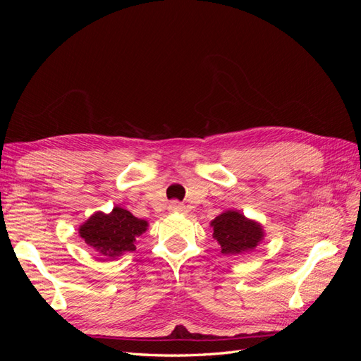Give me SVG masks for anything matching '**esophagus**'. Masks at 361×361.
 I'll list each match as a JSON object with an SVG mask.
<instances>
[{
	"instance_id": "esophagus-1",
	"label": "esophagus",
	"mask_w": 361,
	"mask_h": 361,
	"mask_svg": "<svg viewBox=\"0 0 361 361\" xmlns=\"http://www.w3.org/2000/svg\"><path fill=\"white\" fill-rule=\"evenodd\" d=\"M169 211L170 212H185V206L182 204V203H179V202H171L170 203V206H169Z\"/></svg>"
}]
</instances>
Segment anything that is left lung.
Masks as SVG:
<instances>
[{
  "label": "left lung",
  "instance_id": "1",
  "mask_svg": "<svg viewBox=\"0 0 361 361\" xmlns=\"http://www.w3.org/2000/svg\"><path fill=\"white\" fill-rule=\"evenodd\" d=\"M211 227L221 253L227 256H238L255 250L265 238L264 226L233 209L215 216Z\"/></svg>",
  "mask_w": 361,
  "mask_h": 361
}]
</instances>
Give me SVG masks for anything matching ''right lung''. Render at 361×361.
<instances>
[{
	"label": "right lung",
	"mask_w": 361,
	"mask_h": 361,
	"mask_svg": "<svg viewBox=\"0 0 361 361\" xmlns=\"http://www.w3.org/2000/svg\"><path fill=\"white\" fill-rule=\"evenodd\" d=\"M149 227L128 209L114 206L110 214L97 211L78 227V233L87 245L94 248L104 259H116L134 251L138 238Z\"/></svg>",
	"instance_id": "1"
}]
</instances>
